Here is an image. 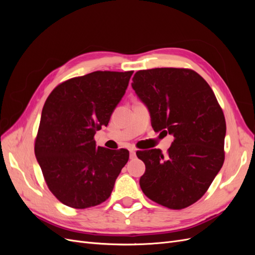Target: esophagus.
<instances>
[{"instance_id": "obj_1", "label": "esophagus", "mask_w": 255, "mask_h": 255, "mask_svg": "<svg viewBox=\"0 0 255 255\" xmlns=\"http://www.w3.org/2000/svg\"><path fill=\"white\" fill-rule=\"evenodd\" d=\"M129 157L130 158H135L136 157V150L135 149H129Z\"/></svg>"}]
</instances>
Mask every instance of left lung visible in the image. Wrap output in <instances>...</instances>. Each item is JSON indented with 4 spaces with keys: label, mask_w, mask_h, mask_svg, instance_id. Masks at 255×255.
Here are the masks:
<instances>
[{
    "label": "left lung",
    "mask_w": 255,
    "mask_h": 255,
    "mask_svg": "<svg viewBox=\"0 0 255 255\" xmlns=\"http://www.w3.org/2000/svg\"><path fill=\"white\" fill-rule=\"evenodd\" d=\"M132 87L148 106L155 132L171 134L167 154L137 151L145 165L143 194L165 207L182 210L197 202L225 161V115L210 85L191 69L137 71Z\"/></svg>",
    "instance_id": "8db88e82"
}]
</instances>
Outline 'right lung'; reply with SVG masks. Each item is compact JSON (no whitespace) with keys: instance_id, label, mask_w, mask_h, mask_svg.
I'll list each match as a JSON object with an SVG mask.
<instances>
[{"instance_id":"obj_1","label":"right lung","mask_w":255,"mask_h":255,"mask_svg":"<svg viewBox=\"0 0 255 255\" xmlns=\"http://www.w3.org/2000/svg\"><path fill=\"white\" fill-rule=\"evenodd\" d=\"M134 71H95L60 83L45 101L35 155L52 194L78 210L110 198L127 149L97 146L95 134L109 125Z\"/></svg>"}]
</instances>
